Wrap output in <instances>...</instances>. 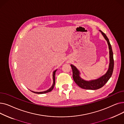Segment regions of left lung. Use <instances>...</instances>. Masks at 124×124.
Masks as SVG:
<instances>
[{
  "label": "left lung",
  "mask_w": 124,
  "mask_h": 124,
  "mask_svg": "<svg viewBox=\"0 0 124 124\" xmlns=\"http://www.w3.org/2000/svg\"><path fill=\"white\" fill-rule=\"evenodd\" d=\"M100 31L101 32V33L103 35V37L105 38V39L107 41L108 46L109 53V64L108 69L107 73L105 75H103V76L95 80L86 81L82 79L80 77L79 75V71L76 68V67L73 65H71V68H72V69L73 78L74 81L77 84V85L83 89L95 90L102 87L108 81L113 74L114 66V61L111 45H110L108 39L105 33H103L101 31Z\"/></svg>",
  "instance_id": "obj_1"
}]
</instances>
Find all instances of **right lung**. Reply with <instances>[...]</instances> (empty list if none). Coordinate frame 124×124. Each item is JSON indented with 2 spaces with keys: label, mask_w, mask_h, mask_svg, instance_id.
Listing matches in <instances>:
<instances>
[{
  "label": "right lung",
  "mask_w": 124,
  "mask_h": 124,
  "mask_svg": "<svg viewBox=\"0 0 124 124\" xmlns=\"http://www.w3.org/2000/svg\"><path fill=\"white\" fill-rule=\"evenodd\" d=\"M57 70H55L54 72H53V84H52V86L47 90H46V91H44V92H32V91H31V92L34 93H38V94H43V93H49V92H51V91L53 90V89L54 88V85H55V73H56V72Z\"/></svg>",
  "instance_id": "right-lung-1"
}]
</instances>
